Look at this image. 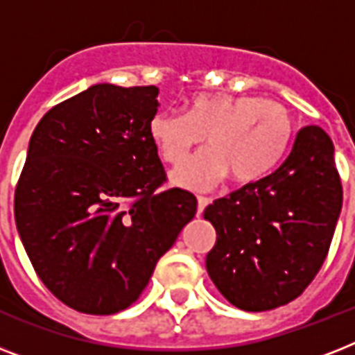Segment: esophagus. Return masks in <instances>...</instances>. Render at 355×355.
Returning a JSON list of instances; mask_svg holds the SVG:
<instances>
[{
    "instance_id": "1",
    "label": "esophagus",
    "mask_w": 355,
    "mask_h": 355,
    "mask_svg": "<svg viewBox=\"0 0 355 355\" xmlns=\"http://www.w3.org/2000/svg\"><path fill=\"white\" fill-rule=\"evenodd\" d=\"M208 205H210V199H208V197H197V214L200 216Z\"/></svg>"
}]
</instances>
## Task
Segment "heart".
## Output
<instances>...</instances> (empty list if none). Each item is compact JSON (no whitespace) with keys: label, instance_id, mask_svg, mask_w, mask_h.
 <instances>
[{"label":"heart","instance_id":"obj_1","mask_svg":"<svg viewBox=\"0 0 355 355\" xmlns=\"http://www.w3.org/2000/svg\"><path fill=\"white\" fill-rule=\"evenodd\" d=\"M206 136L208 149L189 156L171 173V182L210 189L230 175L236 184L265 177L286 149L291 116L282 103L258 96L199 94L186 114L164 108L150 118L149 138L162 160L177 164Z\"/></svg>","mask_w":355,"mask_h":355}]
</instances>
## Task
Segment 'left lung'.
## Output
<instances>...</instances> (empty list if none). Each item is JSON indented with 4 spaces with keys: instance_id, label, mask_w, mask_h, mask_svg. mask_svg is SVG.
<instances>
[{
    "instance_id": "1",
    "label": "left lung",
    "mask_w": 355,
    "mask_h": 355,
    "mask_svg": "<svg viewBox=\"0 0 355 355\" xmlns=\"http://www.w3.org/2000/svg\"><path fill=\"white\" fill-rule=\"evenodd\" d=\"M343 206L330 136L298 130L278 166L205 210L217 241L206 270L221 295L245 311L291 302L322 267Z\"/></svg>"
}]
</instances>
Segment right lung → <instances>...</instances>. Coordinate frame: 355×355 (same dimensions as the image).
<instances>
[{"label":"right lung","mask_w":355,"mask_h":355,"mask_svg":"<svg viewBox=\"0 0 355 355\" xmlns=\"http://www.w3.org/2000/svg\"><path fill=\"white\" fill-rule=\"evenodd\" d=\"M156 97V86L94 85L53 107L31 136L16 227L44 286L80 313L136 302L197 211L189 191H158Z\"/></svg>","instance_id":"obj_1"}]
</instances>
